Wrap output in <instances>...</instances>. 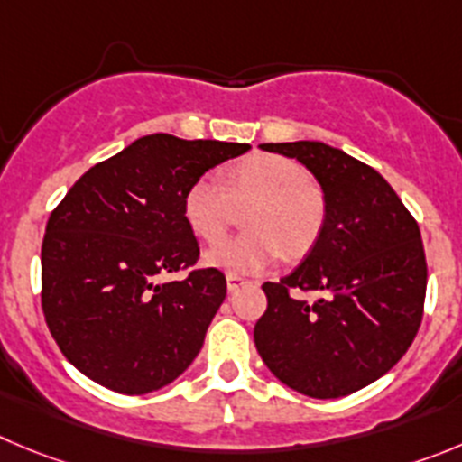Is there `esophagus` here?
Segmentation results:
<instances>
[{"label":"esophagus","mask_w":462,"mask_h":462,"mask_svg":"<svg viewBox=\"0 0 462 462\" xmlns=\"http://www.w3.org/2000/svg\"><path fill=\"white\" fill-rule=\"evenodd\" d=\"M227 291H236L241 287V284H245V280L241 278V275H232L227 273Z\"/></svg>","instance_id":"1"}]
</instances>
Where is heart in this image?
<instances>
[{"instance_id": "b5f03b06", "label": "heart", "mask_w": 462, "mask_h": 462, "mask_svg": "<svg viewBox=\"0 0 462 462\" xmlns=\"http://www.w3.org/2000/svg\"><path fill=\"white\" fill-rule=\"evenodd\" d=\"M245 235L227 236L207 248L205 264L232 275H251L275 264L280 253L303 255L326 218L321 191L300 163L278 154H253L226 175H200L182 200L187 226L214 241L230 227L236 207H245Z\"/></svg>"}]
</instances>
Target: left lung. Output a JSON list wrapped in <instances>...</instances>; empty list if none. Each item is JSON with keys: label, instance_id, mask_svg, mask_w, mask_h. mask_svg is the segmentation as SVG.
Masks as SVG:
<instances>
[{"label": "left lung", "instance_id": "8db88e82", "mask_svg": "<svg viewBox=\"0 0 462 462\" xmlns=\"http://www.w3.org/2000/svg\"><path fill=\"white\" fill-rule=\"evenodd\" d=\"M303 163L326 218L305 260L264 282L255 346L280 383L312 399H339L378 381L403 357L424 312L420 226L381 172L321 141L262 143ZM294 291H321L308 304Z\"/></svg>", "mask_w": 462, "mask_h": 462}]
</instances>
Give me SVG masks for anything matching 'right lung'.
<instances>
[{"instance_id":"add662e5","label":"right lung","mask_w":462,"mask_h":462,"mask_svg":"<svg viewBox=\"0 0 462 462\" xmlns=\"http://www.w3.org/2000/svg\"><path fill=\"white\" fill-rule=\"evenodd\" d=\"M248 143L141 136L86 171L51 211L42 239V312L63 356L90 381L148 394L187 372L226 300V275L196 269L182 200L209 168Z\"/></svg>"}]
</instances>
